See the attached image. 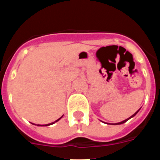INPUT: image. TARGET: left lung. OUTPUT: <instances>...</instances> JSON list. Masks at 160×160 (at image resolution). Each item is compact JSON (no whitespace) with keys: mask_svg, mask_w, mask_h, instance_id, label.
I'll use <instances>...</instances> for the list:
<instances>
[{"mask_svg":"<svg viewBox=\"0 0 160 160\" xmlns=\"http://www.w3.org/2000/svg\"><path fill=\"white\" fill-rule=\"evenodd\" d=\"M139 110H140V109H139ZM139 110H138V111H139ZM138 111H136V112H135V114H133V115H132V116H131V117H129V118H128L125 119V120L122 121V122H118V123H114V124H113V125H121V124H123V123H125V122H127V121H128V120H129V119H130V118H132V117H134V116H135V114H137V113H138Z\"/></svg>","mask_w":160,"mask_h":160,"instance_id":"obj_1","label":"left lung"}]
</instances>
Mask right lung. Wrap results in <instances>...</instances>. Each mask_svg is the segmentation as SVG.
<instances>
[{
  "label": "right lung",
  "instance_id": "obj_1",
  "mask_svg": "<svg viewBox=\"0 0 160 160\" xmlns=\"http://www.w3.org/2000/svg\"><path fill=\"white\" fill-rule=\"evenodd\" d=\"M62 118V116L61 118H59V119H57V120L56 121H55L54 122H52V123H50V124H47V125H37V126H48V125H52V124H54L55 122H58V121L59 120H60L61 118ZM32 124H33V123H32ZM33 125H35V124H33Z\"/></svg>",
  "mask_w": 160,
  "mask_h": 160
}]
</instances>
